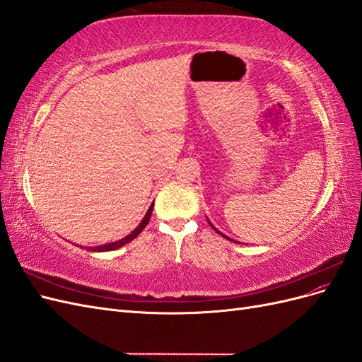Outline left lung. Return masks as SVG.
<instances>
[{"instance_id":"obj_1","label":"left lung","mask_w":362,"mask_h":362,"mask_svg":"<svg viewBox=\"0 0 362 362\" xmlns=\"http://www.w3.org/2000/svg\"><path fill=\"white\" fill-rule=\"evenodd\" d=\"M210 225H211V223H210ZM211 226H213V225H211ZM213 228H214V226H213ZM214 231H216V233H218V231H217V229H216V228H214ZM218 234H222V233H218ZM222 235H223V234H222ZM223 237H225V235H223ZM226 238H228V237H226ZM228 240H229V238H228Z\"/></svg>"}]
</instances>
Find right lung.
<instances>
[{
	"mask_svg": "<svg viewBox=\"0 0 362 362\" xmlns=\"http://www.w3.org/2000/svg\"><path fill=\"white\" fill-rule=\"evenodd\" d=\"M152 208H154V205H151L149 206V210H148V213H146V216L144 217V221H141L140 223H139V226L134 229L133 233H131L129 235H127L125 238H122V240H119V242H115V243H110V245H103V246H96V247H87V249H90V250H93V252H105V250H113V249H117V247H120V246H125L127 243H129L131 240H134L141 231H144L145 229V226L148 225V222H149V218H151V214H152Z\"/></svg>",
	"mask_w": 362,
	"mask_h": 362,
	"instance_id": "obj_1",
	"label": "right lung"
}]
</instances>
